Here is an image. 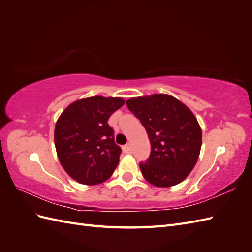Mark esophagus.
<instances>
[{
	"mask_svg": "<svg viewBox=\"0 0 252 252\" xmlns=\"http://www.w3.org/2000/svg\"><path fill=\"white\" fill-rule=\"evenodd\" d=\"M122 149H123L124 154H131V152H132V148H131V145L130 144L124 145V146L122 147Z\"/></svg>",
	"mask_w": 252,
	"mask_h": 252,
	"instance_id": "obj_1",
	"label": "esophagus"
}]
</instances>
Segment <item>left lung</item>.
<instances>
[{
    "label": "left lung",
    "instance_id": "1",
    "mask_svg": "<svg viewBox=\"0 0 252 252\" xmlns=\"http://www.w3.org/2000/svg\"><path fill=\"white\" fill-rule=\"evenodd\" d=\"M127 107L145 127L151 145L143 177L157 187H171L184 181L200 156L202 129L192 111L165 94L131 97Z\"/></svg>",
    "mask_w": 252,
    "mask_h": 252
}]
</instances>
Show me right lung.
I'll use <instances>...</instances> for the list:
<instances>
[{
    "label": "right lung",
    "instance_id": "1",
    "mask_svg": "<svg viewBox=\"0 0 252 252\" xmlns=\"http://www.w3.org/2000/svg\"><path fill=\"white\" fill-rule=\"evenodd\" d=\"M124 103L122 97L96 95L75 101L61 113L55 128L57 155L74 181L101 184L117 168L122 150L107 122Z\"/></svg>",
    "mask_w": 252,
    "mask_h": 252
}]
</instances>
